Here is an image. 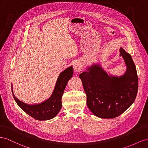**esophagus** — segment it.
<instances>
[{"label": "esophagus", "mask_w": 148, "mask_h": 148, "mask_svg": "<svg viewBox=\"0 0 148 148\" xmlns=\"http://www.w3.org/2000/svg\"><path fill=\"white\" fill-rule=\"evenodd\" d=\"M83 69V66L80 62H76L74 66V70L75 73H80Z\"/></svg>", "instance_id": "1"}]
</instances>
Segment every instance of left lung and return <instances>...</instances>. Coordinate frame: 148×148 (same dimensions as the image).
Listing matches in <instances>:
<instances>
[{"label": "left lung", "mask_w": 148, "mask_h": 148, "mask_svg": "<svg viewBox=\"0 0 148 148\" xmlns=\"http://www.w3.org/2000/svg\"><path fill=\"white\" fill-rule=\"evenodd\" d=\"M127 66L120 77L109 76L99 66H92L79 75L87 95V105L94 115L101 118H114L134 103L138 90V78L131 56L119 49Z\"/></svg>", "instance_id": "obj_1"}]
</instances>
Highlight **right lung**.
I'll return each instance as SVG.
<instances>
[{"label": "right lung", "instance_id": "1", "mask_svg": "<svg viewBox=\"0 0 148 148\" xmlns=\"http://www.w3.org/2000/svg\"><path fill=\"white\" fill-rule=\"evenodd\" d=\"M73 67L67 68L60 74L52 96L47 101L39 104L28 105L18 100L12 92L15 101L22 110L33 118L39 121L52 119L62 108V96L68 81L73 77Z\"/></svg>", "mask_w": 148, "mask_h": 148}]
</instances>
